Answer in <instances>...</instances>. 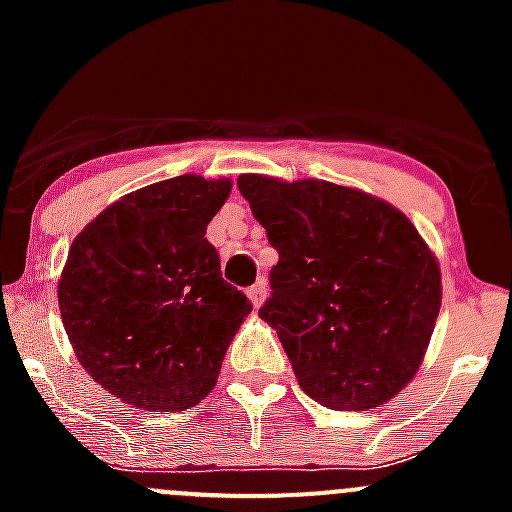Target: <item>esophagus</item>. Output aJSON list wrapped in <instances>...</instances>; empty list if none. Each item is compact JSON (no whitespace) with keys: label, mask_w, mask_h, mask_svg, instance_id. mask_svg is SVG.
I'll return each mask as SVG.
<instances>
[{"label":"esophagus","mask_w":512,"mask_h":512,"mask_svg":"<svg viewBox=\"0 0 512 512\" xmlns=\"http://www.w3.org/2000/svg\"><path fill=\"white\" fill-rule=\"evenodd\" d=\"M265 292H267V282L265 280H257L255 285L247 287V297H250L252 307H260L262 299H265Z\"/></svg>","instance_id":"obj_1"}]
</instances>
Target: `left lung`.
I'll use <instances>...</instances> for the list:
<instances>
[{
	"mask_svg": "<svg viewBox=\"0 0 512 512\" xmlns=\"http://www.w3.org/2000/svg\"><path fill=\"white\" fill-rule=\"evenodd\" d=\"M280 260L260 317L309 399L364 411L418 371L441 309L436 257L404 213L324 180L237 178Z\"/></svg>",
	"mask_w": 512,
	"mask_h": 512,
	"instance_id": "1",
	"label": "left lung"
}]
</instances>
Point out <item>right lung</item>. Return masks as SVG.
Returning a JSON list of instances; mask_svg holds the SVG:
<instances>
[{"instance_id": "right-lung-1", "label": "right lung", "mask_w": 512, "mask_h": 512, "mask_svg": "<svg viewBox=\"0 0 512 512\" xmlns=\"http://www.w3.org/2000/svg\"><path fill=\"white\" fill-rule=\"evenodd\" d=\"M230 180L178 175L126 195L71 242L59 280L69 342L96 384L146 411H185L215 386L252 304L205 230Z\"/></svg>"}]
</instances>
